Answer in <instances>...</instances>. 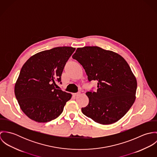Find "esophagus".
<instances>
[{
    "label": "esophagus",
    "mask_w": 157,
    "mask_h": 157,
    "mask_svg": "<svg viewBox=\"0 0 157 157\" xmlns=\"http://www.w3.org/2000/svg\"><path fill=\"white\" fill-rule=\"evenodd\" d=\"M80 94V92H77V93H73V94H72V95H73V96H74V97H76V96Z\"/></svg>",
    "instance_id": "1"
}]
</instances>
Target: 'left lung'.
<instances>
[{
  "label": "left lung",
  "instance_id": "1",
  "mask_svg": "<svg viewBox=\"0 0 157 157\" xmlns=\"http://www.w3.org/2000/svg\"><path fill=\"white\" fill-rule=\"evenodd\" d=\"M85 69L89 82L98 89L86 92L89 104L82 108L96 123L110 124L121 119L135 100L136 80L126 61L119 54L98 46L78 48L72 56Z\"/></svg>",
  "mask_w": 157,
  "mask_h": 157
}]
</instances>
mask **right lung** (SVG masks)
Instances as JSON below:
<instances>
[{
  "mask_svg": "<svg viewBox=\"0 0 157 157\" xmlns=\"http://www.w3.org/2000/svg\"><path fill=\"white\" fill-rule=\"evenodd\" d=\"M75 50L56 47L31 56L23 65L14 87L19 105L30 119L46 123L57 118L72 95L56 89L68 59Z\"/></svg>",
  "mask_w": 157,
  "mask_h": 157,
  "instance_id": "1",
  "label": "right lung"
}]
</instances>
